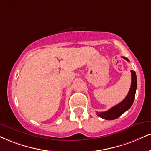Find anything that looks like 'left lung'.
<instances>
[{"mask_svg":"<svg viewBox=\"0 0 151 151\" xmlns=\"http://www.w3.org/2000/svg\"><path fill=\"white\" fill-rule=\"evenodd\" d=\"M124 59L127 61H129V60L127 58L123 57ZM132 73V84H131V88L129 91L126 96V98L119 103V104L116 105L115 106L112 107L108 110V111L105 112H96V115L99 117L103 118V119H107V120H112V119H117L119 117L122 115L124 112L128 110L131 108L135 98L136 90L137 87V75L136 72L134 71H131Z\"/></svg>","mask_w":151,"mask_h":151,"instance_id":"1","label":"left lung"}]
</instances>
